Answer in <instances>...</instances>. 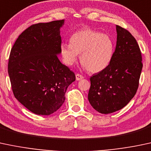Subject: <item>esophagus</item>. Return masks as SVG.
Instances as JSON below:
<instances>
[{"mask_svg":"<svg viewBox=\"0 0 151 151\" xmlns=\"http://www.w3.org/2000/svg\"><path fill=\"white\" fill-rule=\"evenodd\" d=\"M76 80L77 81H81L83 78V76L82 75H81V74L77 73L76 75Z\"/></svg>","mask_w":151,"mask_h":151,"instance_id":"esophagus-1","label":"esophagus"}]
</instances>
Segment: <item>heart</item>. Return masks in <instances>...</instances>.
Here are the masks:
<instances>
[{
	"instance_id": "obj_1",
	"label": "heart",
	"mask_w": 151,
	"mask_h": 151,
	"mask_svg": "<svg viewBox=\"0 0 151 151\" xmlns=\"http://www.w3.org/2000/svg\"><path fill=\"white\" fill-rule=\"evenodd\" d=\"M60 51L68 65L75 63L78 55L81 54L83 66L88 72L96 73L106 69L110 64L114 53V44L108 34L83 28L73 33L70 44H60Z\"/></svg>"
}]
</instances>
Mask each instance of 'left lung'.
I'll return each mask as SVG.
<instances>
[{"instance_id": "left-lung-1", "label": "left lung", "mask_w": 151, "mask_h": 151, "mask_svg": "<svg viewBox=\"0 0 151 151\" xmlns=\"http://www.w3.org/2000/svg\"><path fill=\"white\" fill-rule=\"evenodd\" d=\"M117 42L111 63L91 76L88 101L98 112L119 111L136 93L143 63L139 45L128 30L116 25Z\"/></svg>"}]
</instances>
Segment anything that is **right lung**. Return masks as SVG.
<instances>
[{
    "label": "right lung",
    "instance_id": "obj_1",
    "mask_svg": "<svg viewBox=\"0 0 151 151\" xmlns=\"http://www.w3.org/2000/svg\"><path fill=\"white\" fill-rule=\"evenodd\" d=\"M64 20L33 24L11 48L8 71L15 98L37 115L48 116L63 104L75 73L59 60Z\"/></svg>",
    "mask_w": 151,
    "mask_h": 151
}]
</instances>
